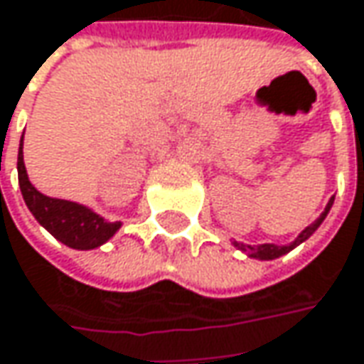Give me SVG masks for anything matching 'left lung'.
I'll list each match as a JSON object with an SVG mask.
<instances>
[{
    "label": "left lung",
    "instance_id": "1",
    "mask_svg": "<svg viewBox=\"0 0 364 364\" xmlns=\"http://www.w3.org/2000/svg\"><path fill=\"white\" fill-rule=\"evenodd\" d=\"M332 205H334V196L328 200V205H326V209H323V213L319 215L318 219L311 223V225H307V228L301 231L299 235L291 242V244H282V245H277V244H258V245H247V244H242V242H231V244L235 245L240 252H244L247 258H254V260H277V258H281V256H284V254H289L291 250H295L297 245H301L303 242H307L316 231H318V228L323 223V219L328 217V213H330V209H332Z\"/></svg>",
    "mask_w": 364,
    "mask_h": 364
}]
</instances>
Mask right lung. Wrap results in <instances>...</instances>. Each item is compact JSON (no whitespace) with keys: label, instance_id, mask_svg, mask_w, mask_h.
<instances>
[{"label":"right lung","instance_id":"right-lung-1","mask_svg":"<svg viewBox=\"0 0 364 364\" xmlns=\"http://www.w3.org/2000/svg\"><path fill=\"white\" fill-rule=\"evenodd\" d=\"M22 149H24V136L20 139V149H18L20 191L28 210L53 237H57L61 244L73 250H94L106 244L122 228L120 221H108L85 205L63 200V198H53L36 191L28 180Z\"/></svg>","mask_w":364,"mask_h":364}]
</instances>
